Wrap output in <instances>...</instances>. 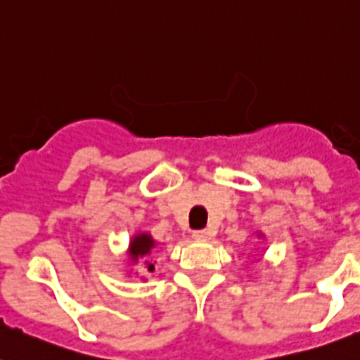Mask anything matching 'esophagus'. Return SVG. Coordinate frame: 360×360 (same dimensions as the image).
<instances>
[{"instance_id": "1", "label": "esophagus", "mask_w": 360, "mask_h": 360, "mask_svg": "<svg viewBox=\"0 0 360 360\" xmlns=\"http://www.w3.org/2000/svg\"><path fill=\"white\" fill-rule=\"evenodd\" d=\"M211 236H213V234H211V231H207V229L195 231V233H193V240H197V241H207V240H211Z\"/></svg>"}]
</instances>
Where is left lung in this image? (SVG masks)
<instances>
[{"mask_svg":"<svg viewBox=\"0 0 360 360\" xmlns=\"http://www.w3.org/2000/svg\"><path fill=\"white\" fill-rule=\"evenodd\" d=\"M257 238H263V233H256Z\"/></svg>","mask_w":360,"mask_h":360,"instance_id":"obj_1","label":"left lung"}]
</instances>
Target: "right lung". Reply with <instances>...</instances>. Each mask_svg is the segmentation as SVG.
Returning a JSON list of instances; mask_svg holds the SVG:
<instances>
[{
  "label": "right lung",
  "instance_id": "1",
  "mask_svg": "<svg viewBox=\"0 0 360 360\" xmlns=\"http://www.w3.org/2000/svg\"><path fill=\"white\" fill-rule=\"evenodd\" d=\"M154 248H156V241H154V238L149 233L133 234L126 250V256L129 257L127 263L136 264L140 261V263H143L142 274H153L156 261L153 259L154 256H150V254H153ZM140 281H147V278L140 277Z\"/></svg>",
  "mask_w": 360,
  "mask_h": 360
}]
</instances>
